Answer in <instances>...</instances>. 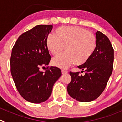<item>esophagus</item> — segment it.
<instances>
[{
  "instance_id": "34e87169",
  "label": "esophagus",
  "mask_w": 122,
  "mask_h": 122,
  "mask_svg": "<svg viewBox=\"0 0 122 122\" xmlns=\"http://www.w3.org/2000/svg\"><path fill=\"white\" fill-rule=\"evenodd\" d=\"M61 72H62V74H66V73H68V71H67V70H61Z\"/></svg>"
}]
</instances>
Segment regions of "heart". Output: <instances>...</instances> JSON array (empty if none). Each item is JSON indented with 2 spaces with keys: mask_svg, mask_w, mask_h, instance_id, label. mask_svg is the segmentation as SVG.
<instances>
[{
  "mask_svg": "<svg viewBox=\"0 0 122 122\" xmlns=\"http://www.w3.org/2000/svg\"><path fill=\"white\" fill-rule=\"evenodd\" d=\"M47 46L52 55L64 49L66 52L55 56L52 64L55 67L67 68L74 62L83 64L88 61L95 51L96 39L94 35L80 27H61L47 38Z\"/></svg>",
  "mask_w": 122,
  "mask_h": 122,
  "instance_id": "obj_1",
  "label": "heart"
}]
</instances>
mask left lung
Masks as SVG:
<instances>
[{"label": "left lung", "instance_id": "8db88e82", "mask_svg": "<svg viewBox=\"0 0 122 122\" xmlns=\"http://www.w3.org/2000/svg\"><path fill=\"white\" fill-rule=\"evenodd\" d=\"M95 35L94 53L87 62L78 66L83 71L85 70V75L70 72L71 80L67 86V92L71 97L80 102L97 98L106 88L113 71L114 49L110 41L100 31Z\"/></svg>", "mask_w": 122, "mask_h": 122}]
</instances>
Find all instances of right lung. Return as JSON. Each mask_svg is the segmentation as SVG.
Instances as JSON below:
<instances>
[{
    "instance_id": "1",
    "label": "right lung",
    "mask_w": 122,
    "mask_h": 122,
    "mask_svg": "<svg viewBox=\"0 0 122 122\" xmlns=\"http://www.w3.org/2000/svg\"><path fill=\"white\" fill-rule=\"evenodd\" d=\"M52 25H38L22 34L15 42L10 56V72L16 89L22 97L31 103L46 101L51 96L54 83L61 76L56 67L45 73L51 60L47 38Z\"/></svg>"
}]
</instances>
